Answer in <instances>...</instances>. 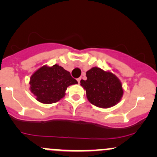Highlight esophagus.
<instances>
[{
    "label": "esophagus",
    "mask_w": 157,
    "mask_h": 157,
    "mask_svg": "<svg viewBox=\"0 0 157 157\" xmlns=\"http://www.w3.org/2000/svg\"><path fill=\"white\" fill-rule=\"evenodd\" d=\"M80 80H81V77H79L78 79H77V82H78L79 83H80Z\"/></svg>",
    "instance_id": "obj_1"
}]
</instances>
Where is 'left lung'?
I'll return each mask as SVG.
<instances>
[{"label":"left lung","mask_w":157,"mask_h":157,"mask_svg":"<svg viewBox=\"0 0 157 157\" xmlns=\"http://www.w3.org/2000/svg\"><path fill=\"white\" fill-rule=\"evenodd\" d=\"M86 80H80V85L86 90L90 103L107 109L119 102L124 92L119 79L115 74L95 67L86 72Z\"/></svg>","instance_id":"1"}]
</instances>
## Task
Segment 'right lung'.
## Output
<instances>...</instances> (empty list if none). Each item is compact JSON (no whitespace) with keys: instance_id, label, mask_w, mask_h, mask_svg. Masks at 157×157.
Listing matches in <instances>:
<instances>
[{"instance_id":"1","label":"right lung","mask_w":157,"mask_h":157,"mask_svg":"<svg viewBox=\"0 0 157 157\" xmlns=\"http://www.w3.org/2000/svg\"><path fill=\"white\" fill-rule=\"evenodd\" d=\"M77 81L68 71L55 64L43 66L36 71L30 78V90L39 102L52 104L59 101L65 95L67 86Z\"/></svg>"}]
</instances>
